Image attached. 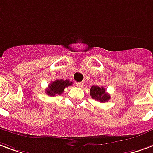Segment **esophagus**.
<instances>
[{"mask_svg": "<svg viewBox=\"0 0 153 153\" xmlns=\"http://www.w3.org/2000/svg\"><path fill=\"white\" fill-rule=\"evenodd\" d=\"M84 85V82H76V86L77 87H79V88H82Z\"/></svg>", "mask_w": 153, "mask_h": 153, "instance_id": "esophagus-1", "label": "esophagus"}]
</instances>
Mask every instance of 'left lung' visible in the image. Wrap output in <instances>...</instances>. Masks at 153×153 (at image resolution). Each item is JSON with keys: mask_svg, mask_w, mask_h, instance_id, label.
<instances>
[{"mask_svg": "<svg viewBox=\"0 0 153 153\" xmlns=\"http://www.w3.org/2000/svg\"><path fill=\"white\" fill-rule=\"evenodd\" d=\"M90 95L92 99L99 100L100 102H106L110 99V96L106 93L105 88L98 87V86H92L90 89Z\"/></svg>", "mask_w": 153, "mask_h": 153, "instance_id": "1", "label": "left lung"}]
</instances>
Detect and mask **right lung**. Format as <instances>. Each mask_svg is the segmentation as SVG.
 Masks as SVG:
<instances>
[{
  "mask_svg": "<svg viewBox=\"0 0 153 153\" xmlns=\"http://www.w3.org/2000/svg\"><path fill=\"white\" fill-rule=\"evenodd\" d=\"M73 82H70V80L56 79L48 85V88L46 89V93L50 97L61 95L65 88H67L68 86H71Z\"/></svg>",
  "mask_w": 153,
  "mask_h": 153,
  "instance_id": "obj_1",
  "label": "right lung"
}]
</instances>
